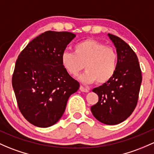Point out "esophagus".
Listing matches in <instances>:
<instances>
[{
	"instance_id": "esophagus-1",
	"label": "esophagus",
	"mask_w": 154,
	"mask_h": 154,
	"mask_svg": "<svg viewBox=\"0 0 154 154\" xmlns=\"http://www.w3.org/2000/svg\"><path fill=\"white\" fill-rule=\"evenodd\" d=\"M80 90L82 92H85V93H87V92L89 91V90L87 89L86 88L83 87V86H82V85H80Z\"/></svg>"
}]
</instances>
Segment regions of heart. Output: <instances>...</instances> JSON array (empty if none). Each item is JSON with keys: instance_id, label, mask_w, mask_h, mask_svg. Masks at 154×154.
Segmentation results:
<instances>
[{"instance_id": "heart-1", "label": "heart", "mask_w": 154, "mask_h": 154, "mask_svg": "<svg viewBox=\"0 0 154 154\" xmlns=\"http://www.w3.org/2000/svg\"><path fill=\"white\" fill-rule=\"evenodd\" d=\"M60 60L63 69L70 75H79L85 67L87 72L80 77L82 81L105 84L115 74L118 59L114 48L98 40L88 39L76 43L74 52L64 51Z\"/></svg>"}]
</instances>
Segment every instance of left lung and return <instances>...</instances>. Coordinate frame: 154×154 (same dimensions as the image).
I'll list each match as a JSON object with an SVG mask.
<instances>
[{
    "instance_id": "8db88e82",
    "label": "left lung",
    "mask_w": 154,
    "mask_h": 154,
    "mask_svg": "<svg viewBox=\"0 0 154 154\" xmlns=\"http://www.w3.org/2000/svg\"><path fill=\"white\" fill-rule=\"evenodd\" d=\"M108 35L116 47L117 69L109 82L92 90L99 100L91 111L100 122L116 125L125 120L137 106L142 72L137 54L130 46L117 36Z\"/></svg>"
}]
</instances>
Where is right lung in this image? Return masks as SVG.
<instances>
[{
    "instance_id": "obj_1",
    "label": "right lung",
    "mask_w": 154,
    "mask_h": 154,
    "mask_svg": "<svg viewBox=\"0 0 154 154\" xmlns=\"http://www.w3.org/2000/svg\"><path fill=\"white\" fill-rule=\"evenodd\" d=\"M76 37L47 31L19 54L12 76L17 106L26 119L40 128L53 125L66 110L69 97L80 88L61 64V54Z\"/></svg>"
}]
</instances>
